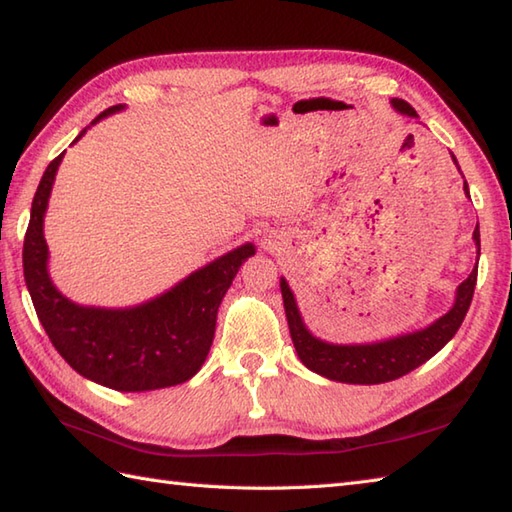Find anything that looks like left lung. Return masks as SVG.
Wrapping results in <instances>:
<instances>
[{"label":"left lung","instance_id":"1","mask_svg":"<svg viewBox=\"0 0 512 512\" xmlns=\"http://www.w3.org/2000/svg\"><path fill=\"white\" fill-rule=\"evenodd\" d=\"M391 105H394L400 114L418 116L407 101L391 99ZM464 193L469 195V184L466 182ZM473 239L477 244V255H480V226L473 231ZM475 281L477 266L458 286L453 308L436 323H431L429 328L369 345H334L317 339V336H312L306 325H303L295 295H292V290L288 288L286 279H281V297H284L292 343H295V350L303 365L325 378L339 380V383L378 385L405 376L411 369L427 363L433 354H438L442 347L453 339L455 332L460 330L466 312H469L475 292Z\"/></svg>","mask_w":512,"mask_h":512}]
</instances>
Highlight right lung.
<instances>
[{"mask_svg":"<svg viewBox=\"0 0 512 512\" xmlns=\"http://www.w3.org/2000/svg\"><path fill=\"white\" fill-rule=\"evenodd\" d=\"M116 110L121 105L101 112L94 123ZM61 158L63 154L54 158L43 173L24 237V277L43 330L74 372L99 385L116 391H151L184 383L206 361L217 308L239 266L255 255V246L231 250L143 306L125 310L76 306L52 286L48 244L43 239V215Z\"/></svg>","mask_w":512,"mask_h":512,"instance_id":"add662e5","label":"right lung"}]
</instances>
